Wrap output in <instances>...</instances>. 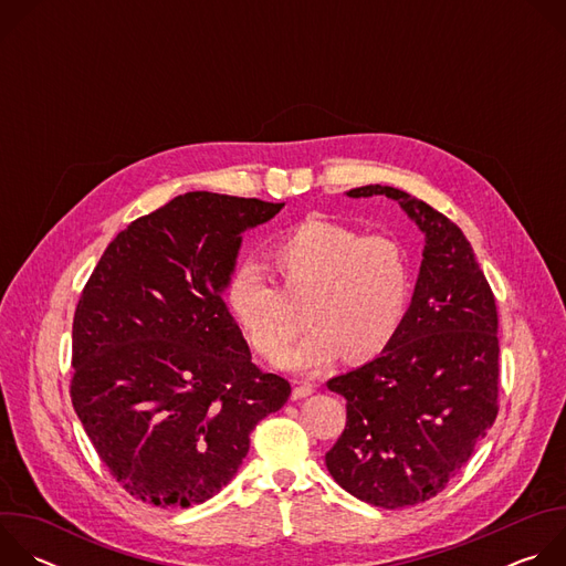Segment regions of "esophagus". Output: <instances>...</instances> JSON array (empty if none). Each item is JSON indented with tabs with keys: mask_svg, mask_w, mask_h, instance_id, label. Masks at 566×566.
<instances>
[{
	"mask_svg": "<svg viewBox=\"0 0 566 566\" xmlns=\"http://www.w3.org/2000/svg\"><path fill=\"white\" fill-rule=\"evenodd\" d=\"M311 394H313V387H311L308 382H297V385L293 387L291 398H293V400H300V398H306V396H311Z\"/></svg>",
	"mask_w": 566,
	"mask_h": 566,
	"instance_id": "obj_1",
	"label": "esophagus"
}]
</instances>
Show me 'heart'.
Wrapping results in <instances>:
<instances>
[{
  "label": "heart",
  "mask_w": 566,
  "mask_h": 566,
  "mask_svg": "<svg viewBox=\"0 0 566 566\" xmlns=\"http://www.w3.org/2000/svg\"><path fill=\"white\" fill-rule=\"evenodd\" d=\"M280 289L253 266L232 273L226 302L253 349L275 363L300 332L295 308L306 311L311 334L289 352L284 367L322 371L349 358L380 356L406 325L412 300L410 255L391 234L304 219L269 251Z\"/></svg>",
  "instance_id": "obj_1"
}]
</instances>
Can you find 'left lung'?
Segmentation results:
<instances>
[{"label": "left lung", "instance_id": "1", "mask_svg": "<svg viewBox=\"0 0 566 566\" xmlns=\"http://www.w3.org/2000/svg\"><path fill=\"white\" fill-rule=\"evenodd\" d=\"M376 195L426 234L423 260L396 340L327 382L347 400V426L325 461L354 497L406 509L441 493L497 419V306L457 223L389 186L347 192Z\"/></svg>", "mask_w": 566, "mask_h": 566}]
</instances>
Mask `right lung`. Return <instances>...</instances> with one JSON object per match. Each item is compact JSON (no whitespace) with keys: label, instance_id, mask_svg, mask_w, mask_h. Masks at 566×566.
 Masks as SVG:
<instances>
[{"label":"right lung","instance_id":"1","mask_svg":"<svg viewBox=\"0 0 566 566\" xmlns=\"http://www.w3.org/2000/svg\"><path fill=\"white\" fill-rule=\"evenodd\" d=\"M284 203L186 192L132 221L73 315L71 402L98 457L136 500L214 497L255 426L291 385L251 363L223 291L241 237Z\"/></svg>","mask_w":566,"mask_h":566}]
</instances>
